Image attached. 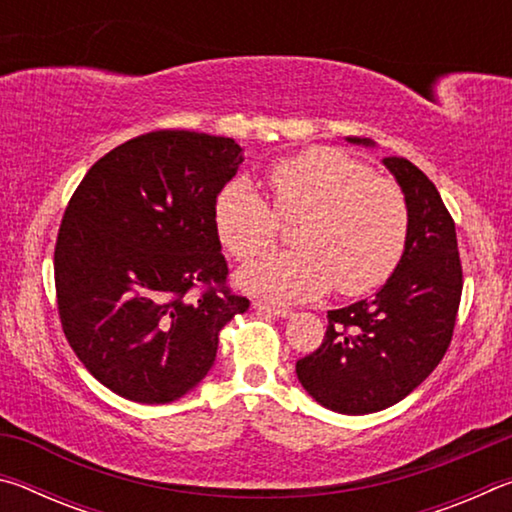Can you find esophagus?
<instances>
[{
  "label": "esophagus",
  "instance_id": "1",
  "mask_svg": "<svg viewBox=\"0 0 512 512\" xmlns=\"http://www.w3.org/2000/svg\"><path fill=\"white\" fill-rule=\"evenodd\" d=\"M253 309L259 311V314H268V316H277V318H289V316H293V311H289V309L271 307V305H264V302H253Z\"/></svg>",
  "mask_w": 512,
  "mask_h": 512
}]
</instances>
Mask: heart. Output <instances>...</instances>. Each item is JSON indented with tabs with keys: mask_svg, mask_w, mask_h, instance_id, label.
<instances>
[{
	"mask_svg": "<svg viewBox=\"0 0 512 512\" xmlns=\"http://www.w3.org/2000/svg\"><path fill=\"white\" fill-rule=\"evenodd\" d=\"M268 187L275 213L246 180L225 185L214 203L216 235L241 262L271 248L277 216L298 219L296 250L241 268V289L291 305L320 298L334 284L343 296H363L393 275L409 237V207L393 180L348 153L318 146L277 162Z\"/></svg>",
	"mask_w": 512,
	"mask_h": 512,
	"instance_id": "1",
	"label": "heart"
}]
</instances>
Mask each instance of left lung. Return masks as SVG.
<instances>
[{"mask_svg":"<svg viewBox=\"0 0 512 512\" xmlns=\"http://www.w3.org/2000/svg\"><path fill=\"white\" fill-rule=\"evenodd\" d=\"M350 144L375 146L366 137ZM409 207L400 264L372 300L327 311L316 352L296 363L305 391L329 411L375 413L404 400L445 357L463 291L456 228L436 185L406 158H384Z\"/></svg>","mask_w":512,"mask_h":512,"instance_id":"8db88e82","label":"left lung"}]
</instances>
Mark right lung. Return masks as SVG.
<instances>
[{"mask_svg":"<svg viewBox=\"0 0 512 512\" xmlns=\"http://www.w3.org/2000/svg\"><path fill=\"white\" fill-rule=\"evenodd\" d=\"M244 149L230 137L155 131L85 173L58 230L54 277L69 345L94 379L140 404L201 384L219 332L250 302L225 287L214 203ZM206 291L192 301L188 291Z\"/></svg>","mask_w":512,"mask_h":512,"instance_id":"1","label":"right lung"}]
</instances>
